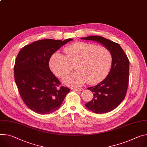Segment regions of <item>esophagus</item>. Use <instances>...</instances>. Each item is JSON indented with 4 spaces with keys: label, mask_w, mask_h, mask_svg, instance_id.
<instances>
[{
    "label": "esophagus",
    "mask_w": 147,
    "mask_h": 147,
    "mask_svg": "<svg viewBox=\"0 0 147 147\" xmlns=\"http://www.w3.org/2000/svg\"><path fill=\"white\" fill-rule=\"evenodd\" d=\"M74 90L76 91H81L83 90V88H74Z\"/></svg>",
    "instance_id": "34e87169"
}]
</instances>
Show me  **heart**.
<instances>
[{"label": "heart", "instance_id": "heart-1", "mask_svg": "<svg viewBox=\"0 0 147 147\" xmlns=\"http://www.w3.org/2000/svg\"><path fill=\"white\" fill-rule=\"evenodd\" d=\"M64 51L65 56L60 53L52 56L50 67L56 76L64 78L72 70L71 65L76 63L77 71L64 80L65 84L71 86L100 82L107 75L112 63L110 51L103 46L79 42L65 47Z\"/></svg>", "mask_w": 147, "mask_h": 147}]
</instances>
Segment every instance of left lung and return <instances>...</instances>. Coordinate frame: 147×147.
I'll return each instance as SVG.
<instances>
[{
  "label": "left lung",
  "instance_id": "1",
  "mask_svg": "<svg viewBox=\"0 0 147 147\" xmlns=\"http://www.w3.org/2000/svg\"><path fill=\"white\" fill-rule=\"evenodd\" d=\"M101 43L111 52V68L105 78L97 85L88 87L93 92L92 99L85 104L90 111L97 114L110 112L124 99L129 82V60L119 44L100 36L82 38Z\"/></svg>",
  "mask_w": 147,
  "mask_h": 147
}]
</instances>
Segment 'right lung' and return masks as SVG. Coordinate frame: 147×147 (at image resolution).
<instances>
[{"label": "right lung", "instance_id": "right-lung-1", "mask_svg": "<svg viewBox=\"0 0 147 147\" xmlns=\"http://www.w3.org/2000/svg\"><path fill=\"white\" fill-rule=\"evenodd\" d=\"M72 40H40L19 52L14 66L15 82L23 102L34 112L49 114L55 111L70 92L68 87L60 86L49 63L53 53Z\"/></svg>", "mask_w": 147, "mask_h": 147}]
</instances>
